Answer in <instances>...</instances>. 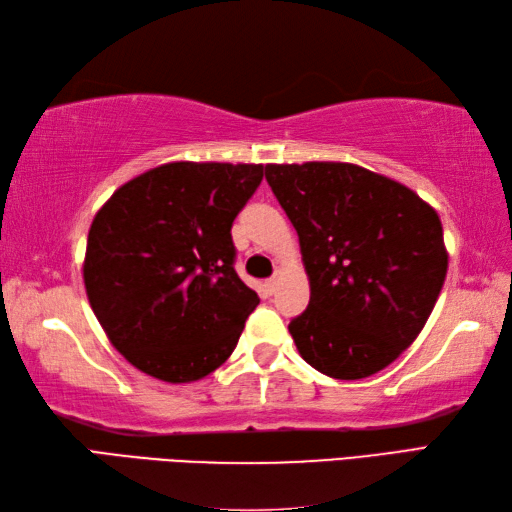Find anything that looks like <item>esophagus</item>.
Wrapping results in <instances>:
<instances>
[{
  "label": "esophagus",
  "mask_w": 512,
  "mask_h": 512,
  "mask_svg": "<svg viewBox=\"0 0 512 512\" xmlns=\"http://www.w3.org/2000/svg\"><path fill=\"white\" fill-rule=\"evenodd\" d=\"M266 290H268V295H273V292L277 290V286H279V275H275V277H270V279H266Z\"/></svg>",
  "instance_id": "obj_1"
}]
</instances>
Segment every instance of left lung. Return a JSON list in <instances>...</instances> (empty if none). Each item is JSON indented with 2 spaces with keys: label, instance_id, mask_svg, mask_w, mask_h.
Wrapping results in <instances>:
<instances>
[{
  "label": "left lung",
  "instance_id": "left-lung-1",
  "mask_svg": "<svg viewBox=\"0 0 512 512\" xmlns=\"http://www.w3.org/2000/svg\"><path fill=\"white\" fill-rule=\"evenodd\" d=\"M266 180L310 279L308 308L288 325L301 358L341 380L385 369L416 341L447 277L436 209L350 162L266 165Z\"/></svg>",
  "mask_w": 512,
  "mask_h": 512
}]
</instances>
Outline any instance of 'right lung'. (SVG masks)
I'll return each instance as SVG.
<instances>
[{
  "label": "right lung",
  "instance_id": "right-lung-1",
  "mask_svg": "<svg viewBox=\"0 0 512 512\" xmlns=\"http://www.w3.org/2000/svg\"><path fill=\"white\" fill-rule=\"evenodd\" d=\"M264 165L167 162L116 189L90 226L83 281L107 339L140 372L193 383L233 354L259 297L231 226Z\"/></svg>",
  "mask_w": 512,
  "mask_h": 512
}]
</instances>
